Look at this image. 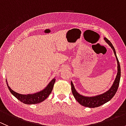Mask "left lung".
Instances as JSON below:
<instances>
[{"label":"left lung","mask_w":126,"mask_h":126,"mask_svg":"<svg viewBox=\"0 0 126 126\" xmlns=\"http://www.w3.org/2000/svg\"><path fill=\"white\" fill-rule=\"evenodd\" d=\"M104 40H105V41L110 46V47L112 49V50H113L114 52V54H115V57H116V61H117V75H116V78H115V80H114V82L113 83V85H111V87H110V88L109 89V90H107L106 92H104V93L94 96H83V95L79 93L76 91V88H75L74 87V85L73 83H72V82L71 81V90H72L73 96H74L75 99H76V101H77V102L79 103L80 104H81L82 105H83V106L86 107H97L101 106V105L105 104L106 102H109V101H110V100L112 99V97L115 96L116 91H117L118 87H119V81H120L121 78V68L120 64H119V61H118L117 56H116V51H115V48H114L113 44H111V42H110L109 39H107L106 38H104Z\"/></svg>","instance_id":"obj_1"}]
</instances>
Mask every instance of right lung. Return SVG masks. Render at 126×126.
I'll use <instances>...</instances> for the list:
<instances>
[{"label": "right lung", "mask_w": 126, "mask_h": 126, "mask_svg": "<svg viewBox=\"0 0 126 126\" xmlns=\"http://www.w3.org/2000/svg\"><path fill=\"white\" fill-rule=\"evenodd\" d=\"M6 82H7L8 90H10L11 93L19 101L25 104H36L43 102L44 100L46 99L47 97L51 93L54 83L55 82V78L53 79L43 90L35 93L27 94H22L15 92L9 87L7 79H6Z\"/></svg>", "instance_id": "obj_1"}]
</instances>
